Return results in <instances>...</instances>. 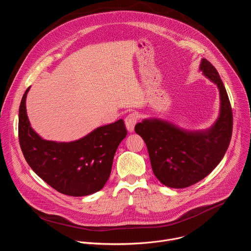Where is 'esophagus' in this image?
<instances>
[{"label":"esophagus","instance_id":"obj_1","mask_svg":"<svg viewBox=\"0 0 251 251\" xmlns=\"http://www.w3.org/2000/svg\"><path fill=\"white\" fill-rule=\"evenodd\" d=\"M137 122V116L135 114H129L126 119H125V124L129 132H132L134 130V126Z\"/></svg>","mask_w":251,"mask_h":251}]
</instances>
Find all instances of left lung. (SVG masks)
Here are the masks:
<instances>
[{
	"label": "left lung",
	"instance_id": "8db88e82",
	"mask_svg": "<svg viewBox=\"0 0 251 251\" xmlns=\"http://www.w3.org/2000/svg\"><path fill=\"white\" fill-rule=\"evenodd\" d=\"M199 69L220 92V114L211 127L187 130L157 118L144 119L134 127L147 146L154 175L170 188H187L208 176L222 161L231 138L232 112L225 85L207 59Z\"/></svg>",
	"mask_w": 251,
	"mask_h": 251
}]
</instances>
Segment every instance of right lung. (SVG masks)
Segmentation results:
<instances>
[{"mask_svg":"<svg viewBox=\"0 0 251 251\" xmlns=\"http://www.w3.org/2000/svg\"><path fill=\"white\" fill-rule=\"evenodd\" d=\"M25 92L19 111V139L30 168L49 186L72 197L92 195L108 181L115 153L127 131L123 120L99 126L69 142L43 139L30 126Z\"/></svg>","mask_w":251,"mask_h":251,"instance_id":"right-lung-1","label":"right lung"}]
</instances>
